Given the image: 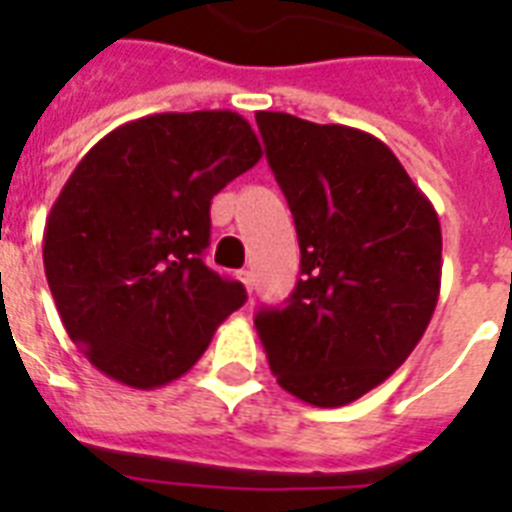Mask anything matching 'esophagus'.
Segmentation results:
<instances>
[{"mask_svg":"<svg viewBox=\"0 0 512 512\" xmlns=\"http://www.w3.org/2000/svg\"><path fill=\"white\" fill-rule=\"evenodd\" d=\"M236 276H239L241 284L247 287V292H252V281H255V279H252V271H239Z\"/></svg>","mask_w":512,"mask_h":512,"instance_id":"1","label":"esophagus"}]
</instances>
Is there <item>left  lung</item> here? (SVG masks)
<instances>
[{
    "label": "left lung",
    "mask_w": 512,
    "mask_h": 512,
    "mask_svg": "<svg viewBox=\"0 0 512 512\" xmlns=\"http://www.w3.org/2000/svg\"><path fill=\"white\" fill-rule=\"evenodd\" d=\"M292 209L300 273L284 308L255 316L281 388L345 406L417 348L441 292V223L382 140L345 124L255 114Z\"/></svg>",
    "instance_id": "8db88e82"
}]
</instances>
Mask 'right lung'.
Instances as JSON below:
<instances>
[{
	"label": "right lung",
	"instance_id": "obj_1",
	"mask_svg": "<svg viewBox=\"0 0 512 512\" xmlns=\"http://www.w3.org/2000/svg\"><path fill=\"white\" fill-rule=\"evenodd\" d=\"M263 156L233 111L154 114L84 154L44 225V273L68 337L95 369L138 390L183 377L244 305L209 271V204Z\"/></svg>",
	"mask_w": 512,
	"mask_h": 512
}]
</instances>
